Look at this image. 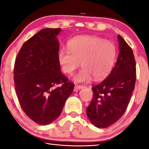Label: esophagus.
I'll return each instance as SVG.
<instances>
[{
	"instance_id": "esophagus-1",
	"label": "esophagus",
	"mask_w": 149,
	"mask_h": 149,
	"mask_svg": "<svg viewBox=\"0 0 149 149\" xmlns=\"http://www.w3.org/2000/svg\"><path fill=\"white\" fill-rule=\"evenodd\" d=\"M84 85H75V87H74V89H75V91H77V90H79L81 89H82V88H84Z\"/></svg>"
}]
</instances>
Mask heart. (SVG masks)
<instances>
[{
  "label": "heart",
  "mask_w": 149,
  "mask_h": 149,
  "mask_svg": "<svg viewBox=\"0 0 149 149\" xmlns=\"http://www.w3.org/2000/svg\"><path fill=\"white\" fill-rule=\"evenodd\" d=\"M68 49H61L58 60L65 74L71 75L79 66L83 68L75 75L77 82L91 79L99 80L110 72L116 56V47L112 41L95 36H80L68 42Z\"/></svg>",
  "instance_id": "1"
}]
</instances>
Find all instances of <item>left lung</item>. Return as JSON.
<instances>
[{"instance_id":"obj_1","label":"left lung","mask_w":149,"mask_h":149,"mask_svg":"<svg viewBox=\"0 0 149 149\" xmlns=\"http://www.w3.org/2000/svg\"><path fill=\"white\" fill-rule=\"evenodd\" d=\"M120 52L114 68L106 79L92 87L93 99L87 114L93 125L107 128L124 114L136 81V64L133 50L120 35Z\"/></svg>"}]
</instances>
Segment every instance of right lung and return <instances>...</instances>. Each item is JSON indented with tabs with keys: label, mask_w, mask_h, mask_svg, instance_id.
Instances as JSON below:
<instances>
[{
	"label": "right lung",
	"mask_w": 149,
	"mask_h": 149,
	"mask_svg": "<svg viewBox=\"0 0 149 149\" xmlns=\"http://www.w3.org/2000/svg\"><path fill=\"white\" fill-rule=\"evenodd\" d=\"M60 28L42 29L24 42L15 60L17 99L30 119L48 125L59 116L74 84L61 72L58 60ZM61 84V86L57 85Z\"/></svg>",
	"instance_id": "obj_1"
}]
</instances>
